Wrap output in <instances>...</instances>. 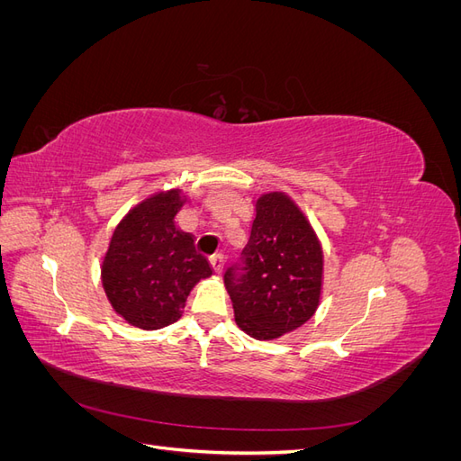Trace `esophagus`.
<instances>
[{
	"mask_svg": "<svg viewBox=\"0 0 461 461\" xmlns=\"http://www.w3.org/2000/svg\"><path fill=\"white\" fill-rule=\"evenodd\" d=\"M209 263H212L213 271H215L217 275H221V273H222V267H225V256H222V254H215V256L209 258Z\"/></svg>",
	"mask_w": 461,
	"mask_h": 461,
	"instance_id": "1",
	"label": "esophagus"
}]
</instances>
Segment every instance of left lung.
<instances>
[{
	"label": "left lung",
	"mask_w": 461,
	"mask_h": 461,
	"mask_svg": "<svg viewBox=\"0 0 461 461\" xmlns=\"http://www.w3.org/2000/svg\"><path fill=\"white\" fill-rule=\"evenodd\" d=\"M323 254L285 194H265L240 258L225 271L236 323L256 339H276L302 327L319 303Z\"/></svg>",
	"instance_id": "8db88e82"
}]
</instances>
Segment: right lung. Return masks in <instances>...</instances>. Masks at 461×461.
<instances>
[{"label":"right lung","instance_id":"obj_1","mask_svg":"<svg viewBox=\"0 0 461 461\" xmlns=\"http://www.w3.org/2000/svg\"><path fill=\"white\" fill-rule=\"evenodd\" d=\"M178 192L148 198L121 221L102 267L105 294L131 325L156 330L175 323L192 286L212 275L194 239L175 227Z\"/></svg>","mask_w":461,"mask_h":461}]
</instances>
